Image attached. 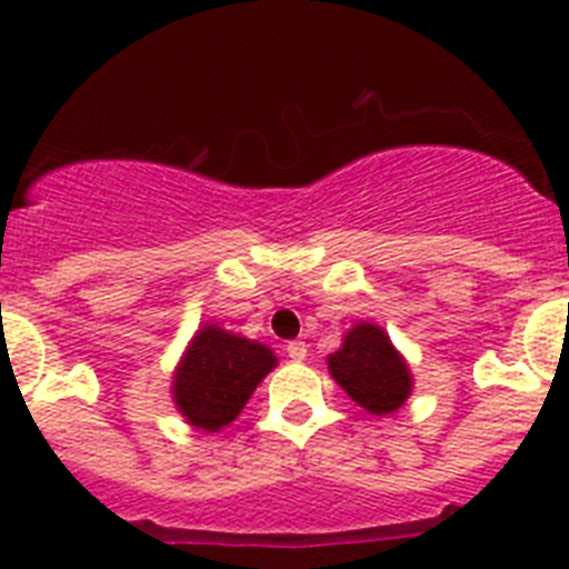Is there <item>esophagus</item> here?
Wrapping results in <instances>:
<instances>
[{"label": "esophagus", "instance_id": "obj_1", "mask_svg": "<svg viewBox=\"0 0 569 569\" xmlns=\"http://www.w3.org/2000/svg\"><path fill=\"white\" fill-rule=\"evenodd\" d=\"M284 350H288V356L293 361H305V356H308V345H305V341H288V347H284Z\"/></svg>", "mask_w": 569, "mask_h": 569}]
</instances>
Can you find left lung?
<instances>
[{
	"label": "left lung",
	"mask_w": 569,
	"mask_h": 569,
	"mask_svg": "<svg viewBox=\"0 0 569 569\" xmlns=\"http://www.w3.org/2000/svg\"><path fill=\"white\" fill-rule=\"evenodd\" d=\"M330 376L367 413L385 416L399 410L413 390L410 367L401 359L390 336L370 321L347 330L345 341L328 356Z\"/></svg>",
	"instance_id": "8db88e82"
}]
</instances>
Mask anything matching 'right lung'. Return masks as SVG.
I'll return each mask as SVG.
<instances>
[{"label": "right lung", "mask_w": 569, "mask_h": 569, "mask_svg": "<svg viewBox=\"0 0 569 569\" xmlns=\"http://www.w3.org/2000/svg\"><path fill=\"white\" fill-rule=\"evenodd\" d=\"M273 367L270 347L204 325L176 367L173 401L188 425L216 433L241 413Z\"/></svg>", "instance_id": "obj_1"}]
</instances>
